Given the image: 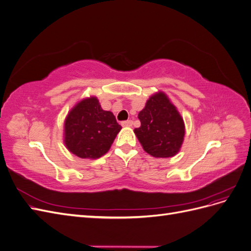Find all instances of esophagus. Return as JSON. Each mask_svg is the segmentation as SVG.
<instances>
[{"label": "esophagus", "mask_w": 251, "mask_h": 251, "mask_svg": "<svg viewBox=\"0 0 251 251\" xmlns=\"http://www.w3.org/2000/svg\"><path fill=\"white\" fill-rule=\"evenodd\" d=\"M121 126H133V121L132 120L123 121V123H121Z\"/></svg>", "instance_id": "34e87169"}]
</instances>
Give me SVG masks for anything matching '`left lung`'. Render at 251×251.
<instances>
[{"mask_svg":"<svg viewBox=\"0 0 251 251\" xmlns=\"http://www.w3.org/2000/svg\"><path fill=\"white\" fill-rule=\"evenodd\" d=\"M138 118L141 126L134 133L149 155L169 158L179 153L185 136L184 120L164 92L151 95Z\"/></svg>","mask_w":251,"mask_h":251,"instance_id":"8db88e82","label":"left lung"}]
</instances>
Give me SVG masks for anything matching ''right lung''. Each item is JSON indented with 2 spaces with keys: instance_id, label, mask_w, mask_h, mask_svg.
I'll use <instances>...</instances> for the list:
<instances>
[{
  "instance_id": "1",
  "label": "right lung",
  "mask_w": 251,
  "mask_h": 251,
  "mask_svg": "<svg viewBox=\"0 0 251 251\" xmlns=\"http://www.w3.org/2000/svg\"><path fill=\"white\" fill-rule=\"evenodd\" d=\"M121 130L114 114L102 110L96 96L82 98L67 114L64 143L81 159L100 158L107 154Z\"/></svg>"
}]
</instances>
